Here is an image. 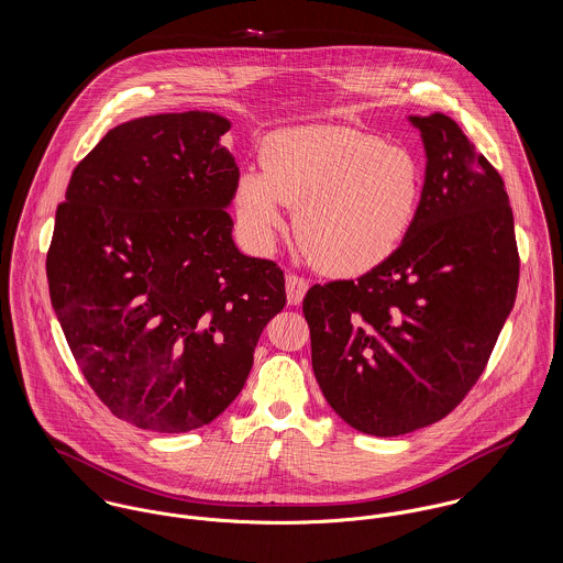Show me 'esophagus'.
Here are the masks:
<instances>
[{"mask_svg": "<svg viewBox=\"0 0 563 563\" xmlns=\"http://www.w3.org/2000/svg\"><path fill=\"white\" fill-rule=\"evenodd\" d=\"M308 292V282L299 275H288L286 277V295L290 306H299Z\"/></svg>", "mask_w": 563, "mask_h": 563, "instance_id": "esophagus-1", "label": "esophagus"}]
</instances>
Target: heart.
Instances as JSON below:
<instances>
[{
	"label": "heart",
	"instance_id": "1",
	"mask_svg": "<svg viewBox=\"0 0 563 563\" xmlns=\"http://www.w3.org/2000/svg\"><path fill=\"white\" fill-rule=\"evenodd\" d=\"M422 192L420 164L401 145L351 128L273 136L264 170H244L234 203L244 234L271 249L297 208V234L333 275H362L405 241Z\"/></svg>",
	"mask_w": 563,
	"mask_h": 563
}]
</instances>
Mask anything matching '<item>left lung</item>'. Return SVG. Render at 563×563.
<instances>
[{"label":"left lung","mask_w":563,"mask_h":563,"mask_svg":"<svg viewBox=\"0 0 563 563\" xmlns=\"http://www.w3.org/2000/svg\"><path fill=\"white\" fill-rule=\"evenodd\" d=\"M424 184L401 246L303 299L312 368L353 429L395 438L442 420L477 384L518 290L514 214L496 168L446 114H411Z\"/></svg>","instance_id":"8db88e82"}]
</instances>
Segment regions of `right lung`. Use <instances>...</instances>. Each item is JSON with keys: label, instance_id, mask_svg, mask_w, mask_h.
Instances as JSON below:
<instances>
[{"label": "right lung", "instance_id": "1", "mask_svg": "<svg viewBox=\"0 0 563 563\" xmlns=\"http://www.w3.org/2000/svg\"><path fill=\"white\" fill-rule=\"evenodd\" d=\"M230 128L199 110L121 123L56 210L54 312L88 386L139 429L184 433L221 416L286 306L282 268L232 239Z\"/></svg>", "mask_w": 563, "mask_h": 563}]
</instances>
